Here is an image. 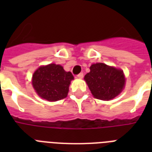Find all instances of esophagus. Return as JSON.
Instances as JSON below:
<instances>
[{"instance_id": "1", "label": "esophagus", "mask_w": 152, "mask_h": 152, "mask_svg": "<svg viewBox=\"0 0 152 152\" xmlns=\"http://www.w3.org/2000/svg\"><path fill=\"white\" fill-rule=\"evenodd\" d=\"M77 77H78L79 79H82L83 77V72H81V73H80V74H78V75H77Z\"/></svg>"}]
</instances>
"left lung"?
<instances>
[{"label": "left lung", "mask_w": 152, "mask_h": 152, "mask_svg": "<svg viewBox=\"0 0 152 152\" xmlns=\"http://www.w3.org/2000/svg\"><path fill=\"white\" fill-rule=\"evenodd\" d=\"M93 96L98 99H113L125 88V77L121 69L103 63L91 64L90 72L84 76Z\"/></svg>", "instance_id": "1"}]
</instances>
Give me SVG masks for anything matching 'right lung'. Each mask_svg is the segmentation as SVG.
<instances>
[{"label": "right lung", "mask_w": 152, "mask_h": 152, "mask_svg": "<svg viewBox=\"0 0 152 152\" xmlns=\"http://www.w3.org/2000/svg\"><path fill=\"white\" fill-rule=\"evenodd\" d=\"M74 79L70 72H65L60 64L40 66L32 76V85L42 99L55 102L67 97L71 81Z\"/></svg>", "instance_id": "obj_1"}]
</instances>
